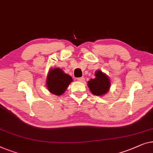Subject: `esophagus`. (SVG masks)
<instances>
[{
	"instance_id": "obj_1",
	"label": "esophagus",
	"mask_w": 153,
	"mask_h": 153,
	"mask_svg": "<svg viewBox=\"0 0 153 153\" xmlns=\"http://www.w3.org/2000/svg\"><path fill=\"white\" fill-rule=\"evenodd\" d=\"M77 81H79V82H84V81H85V77H77Z\"/></svg>"
}]
</instances>
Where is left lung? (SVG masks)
I'll use <instances>...</instances> for the list:
<instances>
[{"mask_svg":"<svg viewBox=\"0 0 153 153\" xmlns=\"http://www.w3.org/2000/svg\"><path fill=\"white\" fill-rule=\"evenodd\" d=\"M96 77L88 82V87L91 93L96 96L104 95L109 91L110 82L106 75L98 71L95 74Z\"/></svg>","mask_w":153,"mask_h":153,"instance_id":"1","label":"left lung"}]
</instances>
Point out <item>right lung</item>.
Masks as SVG:
<instances>
[{"mask_svg": "<svg viewBox=\"0 0 153 153\" xmlns=\"http://www.w3.org/2000/svg\"><path fill=\"white\" fill-rule=\"evenodd\" d=\"M72 81V77L69 75L64 74L60 68H56L49 72L46 79V85L51 93L60 96L66 91Z\"/></svg>", "mask_w": 153, "mask_h": 153, "instance_id": "right-lung-1", "label": "right lung"}]
</instances>
